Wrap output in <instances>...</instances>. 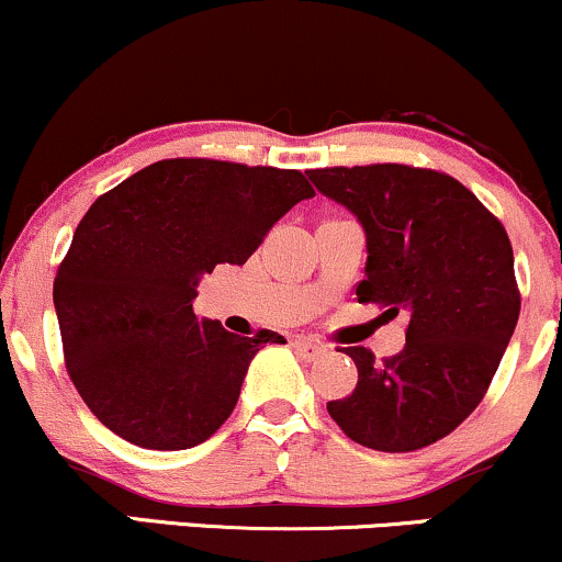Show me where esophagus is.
<instances>
[{"label":"esophagus","mask_w":562,"mask_h":562,"mask_svg":"<svg viewBox=\"0 0 562 562\" xmlns=\"http://www.w3.org/2000/svg\"><path fill=\"white\" fill-rule=\"evenodd\" d=\"M294 349L296 352H300V358L302 360H318V358H323V355L328 352L326 347L321 345V341H313V339H294Z\"/></svg>","instance_id":"34e87169"}]
</instances>
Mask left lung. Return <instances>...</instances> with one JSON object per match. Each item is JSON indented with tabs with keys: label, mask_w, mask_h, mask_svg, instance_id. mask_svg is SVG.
I'll use <instances>...</instances> for the list:
<instances>
[{
	"label": "left lung",
	"mask_w": 562,
	"mask_h": 562,
	"mask_svg": "<svg viewBox=\"0 0 562 562\" xmlns=\"http://www.w3.org/2000/svg\"><path fill=\"white\" fill-rule=\"evenodd\" d=\"M307 176L366 231L358 302L386 307L389 318L407 315L405 349L394 358L345 349L358 386L328 402V415L371 450L434 445L476 411L516 331L520 294L503 223L437 170L386 162Z\"/></svg>",
	"instance_id": "8db88e82"
}]
</instances>
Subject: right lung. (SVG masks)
<instances>
[{"mask_svg": "<svg viewBox=\"0 0 562 562\" xmlns=\"http://www.w3.org/2000/svg\"><path fill=\"white\" fill-rule=\"evenodd\" d=\"M315 191L300 170L178 157L91 204L55 279L65 366L89 411L147 450H189L226 424L273 331L236 336L191 302L215 266H244Z\"/></svg>", "mask_w": 562, "mask_h": 562, "instance_id": "1", "label": "right lung"}]
</instances>
